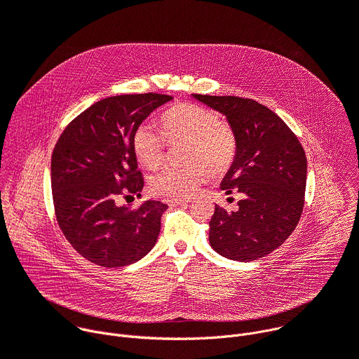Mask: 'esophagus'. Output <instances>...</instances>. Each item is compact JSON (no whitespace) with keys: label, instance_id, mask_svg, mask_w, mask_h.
Here are the masks:
<instances>
[{"label":"esophagus","instance_id":"esophagus-1","mask_svg":"<svg viewBox=\"0 0 359 359\" xmlns=\"http://www.w3.org/2000/svg\"><path fill=\"white\" fill-rule=\"evenodd\" d=\"M190 201H191V198H189V197H179V198H169L168 200L169 204H187Z\"/></svg>","mask_w":359,"mask_h":359}]
</instances>
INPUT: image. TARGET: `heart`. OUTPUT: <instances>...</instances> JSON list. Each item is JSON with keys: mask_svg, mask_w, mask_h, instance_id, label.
<instances>
[{"mask_svg": "<svg viewBox=\"0 0 359 359\" xmlns=\"http://www.w3.org/2000/svg\"><path fill=\"white\" fill-rule=\"evenodd\" d=\"M162 126L163 132L143 122L133 135L135 155L149 169H156L165 162L169 144H184L180 151L184 165L165 168L150 177V189L155 193L191 196L209 173L219 176L231 166L237 150L236 133L215 111L180 104L165 114Z\"/></svg>", "mask_w": 359, "mask_h": 359, "instance_id": "heart-1", "label": "heart"}]
</instances>
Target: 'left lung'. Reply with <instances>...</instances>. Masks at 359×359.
<instances>
[{"mask_svg": "<svg viewBox=\"0 0 359 359\" xmlns=\"http://www.w3.org/2000/svg\"><path fill=\"white\" fill-rule=\"evenodd\" d=\"M226 116L236 133V158L222 180L237 191L238 209L217 206L209 223L212 248L229 260L266 257L294 231L304 208L306 158L297 136L267 107L238 96L191 95Z\"/></svg>", "mask_w": 359, "mask_h": 359, "instance_id": "obj_1", "label": "left lung"}]
</instances>
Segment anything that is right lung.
<instances>
[{"mask_svg":"<svg viewBox=\"0 0 359 359\" xmlns=\"http://www.w3.org/2000/svg\"><path fill=\"white\" fill-rule=\"evenodd\" d=\"M173 97L161 93L102 99L76 116L58 139L50 159V186L58 224L90 263L115 269L133 264L155 247L168 204L119 206L121 194L140 196L133 135Z\"/></svg>","mask_w":359,"mask_h":359,"instance_id":"obj_1","label":"right lung"}]
</instances>
